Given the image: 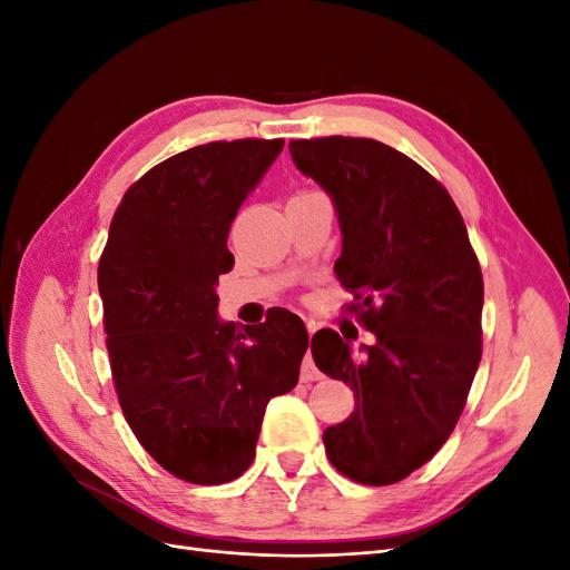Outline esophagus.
<instances>
[{"instance_id": "obj_1", "label": "esophagus", "mask_w": 570, "mask_h": 570, "mask_svg": "<svg viewBox=\"0 0 570 570\" xmlns=\"http://www.w3.org/2000/svg\"><path fill=\"white\" fill-rule=\"evenodd\" d=\"M321 377H323V373L316 368L312 354H306L302 361V381L308 383V381H321Z\"/></svg>"}]
</instances>
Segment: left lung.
Returning <instances> with one entry per match:
<instances>
[{"instance_id": "1", "label": "left lung", "mask_w": 570, "mask_h": 570, "mask_svg": "<svg viewBox=\"0 0 570 570\" xmlns=\"http://www.w3.org/2000/svg\"><path fill=\"white\" fill-rule=\"evenodd\" d=\"M292 159L333 197L342 228L344 312L375 335L361 356L325 327L316 366L354 392V413L325 428L335 469L394 485L452 435L482 356V273L444 185L371 137L292 140Z\"/></svg>"}]
</instances>
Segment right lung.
Returning <instances> with one entry per match:
<instances>
[{
	"mask_svg": "<svg viewBox=\"0 0 570 570\" xmlns=\"http://www.w3.org/2000/svg\"><path fill=\"white\" fill-rule=\"evenodd\" d=\"M285 140L245 137L176 154L135 180L111 218L97 283L124 416L161 469L195 485L243 475L271 396L299 381V316L237 327L216 316L235 256L230 223Z\"/></svg>",
	"mask_w": 570,
	"mask_h": 570,
	"instance_id": "obj_1",
	"label": "right lung"
}]
</instances>
